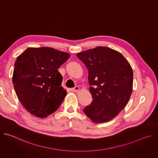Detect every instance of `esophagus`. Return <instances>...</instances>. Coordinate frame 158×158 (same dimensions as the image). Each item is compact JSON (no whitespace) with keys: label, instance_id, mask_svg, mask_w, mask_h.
I'll return each mask as SVG.
<instances>
[{"label":"esophagus","instance_id":"obj_1","mask_svg":"<svg viewBox=\"0 0 158 158\" xmlns=\"http://www.w3.org/2000/svg\"><path fill=\"white\" fill-rule=\"evenodd\" d=\"M71 91H73V92H77V91H78L79 90V87L78 86H75L74 88L71 89Z\"/></svg>","mask_w":158,"mask_h":158}]
</instances>
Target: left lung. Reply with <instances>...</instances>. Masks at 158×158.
<instances>
[{"instance_id": "1", "label": "left lung", "mask_w": 158, "mask_h": 158, "mask_svg": "<svg viewBox=\"0 0 158 158\" xmlns=\"http://www.w3.org/2000/svg\"><path fill=\"white\" fill-rule=\"evenodd\" d=\"M77 56L87 68L93 98L83 111L94 123L109 121L130 99L133 83L131 66L120 52L106 47L89 49Z\"/></svg>"}]
</instances>
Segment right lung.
<instances>
[{
	"mask_svg": "<svg viewBox=\"0 0 158 158\" xmlns=\"http://www.w3.org/2000/svg\"><path fill=\"white\" fill-rule=\"evenodd\" d=\"M70 54L51 48H29L17 57L12 82L23 107L37 118H46L60 106L66 95L57 69Z\"/></svg>",
	"mask_w": 158,
	"mask_h": 158,
	"instance_id": "1",
	"label": "right lung"
}]
</instances>
